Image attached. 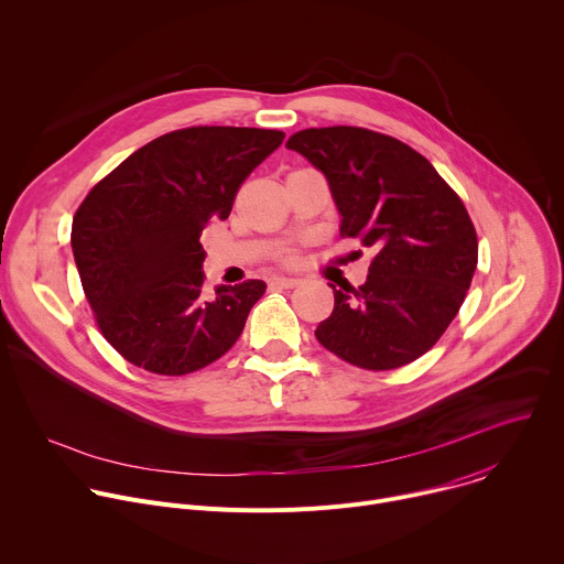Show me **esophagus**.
Wrapping results in <instances>:
<instances>
[{
	"label": "esophagus",
	"mask_w": 564,
	"mask_h": 564,
	"mask_svg": "<svg viewBox=\"0 0 564 564\" xmlns=\"http://www.w3.org/2000/svg\"><path fill=\"white\" fill-rule=\"evenodd\" d=\"M272 285H276V288H296L301 281L299 279H294V276H274L272 281H270Z\"/></svg>",
	"instance_id": "1"
}]
</instances>
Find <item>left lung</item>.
Wrapping results in <instances>:
<instances>
[{
    "instance_id": "8db88e82",
    "label": "left lung",
    "mask_w": 564,
    "mask_h": 564,
    "mask_svg": "<svg viewBox=\"0 0 564 564\" xmlns=\"http://www.w3.org/2000/svg\"><path fill=\"white\" fill-rule=\"evenodd\" d=\"M285 147L326 176L341 236L375 252L359 290L330 283L335 310L314 337L366 370L415 361L455 318L477 265L464 203L422 153L377 131L303 129Z\"/></svg>"
}]
</instances>
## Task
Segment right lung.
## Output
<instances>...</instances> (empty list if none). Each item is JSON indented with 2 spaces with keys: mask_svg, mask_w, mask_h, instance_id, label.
Wrapping results in <instances>:
<instances>
[{
  "mask_svg": "<svg viewBox=\"0 0 564 564\" xmlns=\"http://www.w3.org/2000/svg\"><path fill=\"white\" fill-rule=\"evenodd\" d=\"M285 133L189 127L151 140L102 178L73 216L70 248L105 339L133 366L187 375L223 357L265 283L203 290L200 234Z\"/></svg>",
  "mask_w": 564,
  "mask_h": 564,
  "instance_id": "obj_1",
  "label": "right lung"
}]
</instances>
